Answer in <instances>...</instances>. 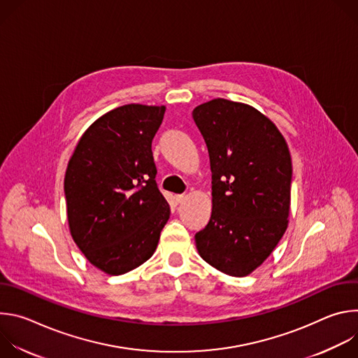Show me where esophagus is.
Listing matches in <instances>:
<instances>
[{"mask_svg":"<svg viewBox=\"0 0 358 358\" xmlns=\"http://www.w3.org/2000/svg\"><path fill=\"white\" fill-rule=\"evenodd\" d=\"M187 198V195L185 194H180V195H176V201L178 202V203H181L184 199Z\"/></svg>","mask_w":358,"mask_h":358,"instance_id":"1","label":"esophagus"}]
</instances>
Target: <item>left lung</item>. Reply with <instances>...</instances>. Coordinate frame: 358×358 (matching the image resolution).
I'll list each match as a JSON object with an SVG mask.
<instances>
[{"mask_svg": "<svg viewBox=\"0 0 358 358\" xmlns=\"http://www.w3.org/2000/svg\"><path fill=\"white\" fill-rule=\"evenodd\" d=\"M192 117L213 173V213L195 234L198 253L222 273L248 276L268 259L289 224L287 143L269 117L239 101L213 99Z\"/></svg>", "mask_w": 358, "mask_h": 358, "instance_id": "8db88e82", "label": "left lung"}]
</instances>
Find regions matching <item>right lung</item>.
<instances>
[{
  "label": "right lung",
  "instance_id": "obj_1",
  "mask_svg": "<svg viewBox=\"0 0 358 358\" xmlns=\"http://www.w3.org/2000/svg\"><path fill=\"white\" fill-rule=\"evenodd\" d=\"M166 106L124 105L93 122L65 173L71 235L86 259L123 275L155 253L170 206L156 184L151 141Z\"/></svg>",
  "mask_w": 358,
  "mask_h": 358
}]
</instances>
